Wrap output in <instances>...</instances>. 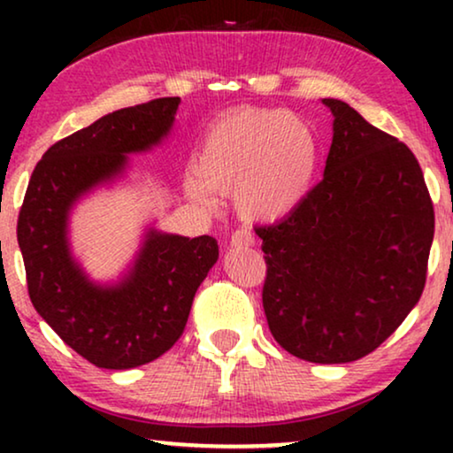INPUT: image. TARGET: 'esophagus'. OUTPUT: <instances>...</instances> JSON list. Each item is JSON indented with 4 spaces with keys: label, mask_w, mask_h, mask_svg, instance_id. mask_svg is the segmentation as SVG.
Returning a JSON list of instances; mask_svg holds the SVG:
<instances>
[{
    "label": "esophagus",
    "mask_w": 453,
    "mask_h": 453,
    "mask_svg": "<svg viewBox=\"0 0 453 453\" xmlns=\"http://www.w3.org/2000/svg\"><path fill=\"white\" fill-rule=\"evenodd\" d=\"M231 245L233 247H253L256 245V237H253V233L247 231V228H237L231 237Z\"/></svg>",
    "instance_id": "1"
}]
</instances>
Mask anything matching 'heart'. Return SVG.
I'll list each match as a JSON object with an SVG mask.
<instances>
[{
	"label": "heart",
	"instance_id": "b5f03b06",
	"mask_svg": "<svg viewBox=\"0 0 453 453\" xmlns=\"http://www.w3.org/2000/svg\"><path fill=\"white\" fill-rule=\"evenodd\" d=\"M319 157L309 121L282 111L241 109L208 129L188 194L200 203L212 202L210 191L234 194L243 219L276 220L307 196Z\"/></svg>",
	"mask_w": 453,
	"mask_h": 453
}]
</instances>
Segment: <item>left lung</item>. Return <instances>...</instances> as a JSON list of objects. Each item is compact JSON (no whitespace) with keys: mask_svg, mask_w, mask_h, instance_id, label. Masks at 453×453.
Returning <instances> with one entry per match:
<instances>
[{"mask_svg":"<svg viewBox=\"0 0 453 453\" xmlns=\"http://www.w3.org/2000/svg\"><path fill=\"white\" fill-rule=\"evenodd\" d=\"M324 179L256 226L270 332L309 363H350L386 342L426 282L435 210L417 157L336 98Z\"/></svg>","mask_w":453,"mask_h":453,"instance_id":"1","label":"left lung"}]
</instances>
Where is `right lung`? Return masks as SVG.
<instances>
[{
  "label": "right lung",
  "mask_w": 453,
  "mask_h": 453,
  "mask_svg": "<svg viewBox=\"0 0 453 453\" xmlns=\"http://www.w3.org/2000/svg\"><path fill=\"white\" fill-rule=\"evenodd\" d=\"M179 96L109 113L55 142L36 163L18 214L30 301L64 342L101 369H132L181 338L196 290L219 259L214 237L148 233L119 287L86 280L67 250V212L80 196L123 171L129 152L158 144Z\"/></svg>",
  "instance_id": "obj_1"
}]
</instances>
